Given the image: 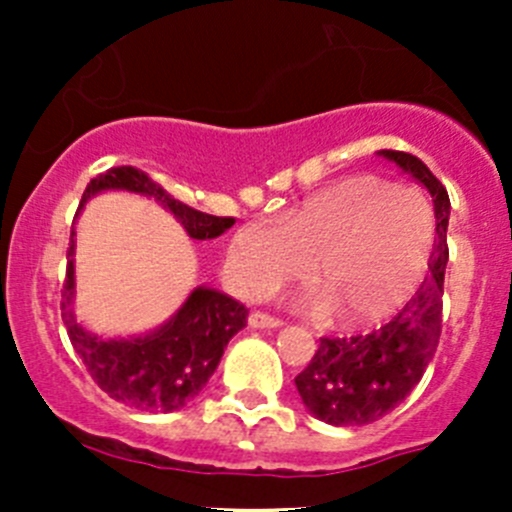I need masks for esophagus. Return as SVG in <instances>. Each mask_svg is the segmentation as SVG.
Here are the masks:
<instances>
[{
    "instance_id": "1",
    "label": "esophagus",
    "mask_w": 512,
    "mask_h": 512,
    "mask_svg": "<svg viewBox=\"0 0 512 512\" xmlns=\"http://www.w3.org/2000/svg\"><path fill=\"white\" fill-rule=\"evenodd\" d=\"M247 324H250L252 329H277L282 327V319L270 317V314L265 312H252L250 317H247Z\"/></svg>"
}]
</instances>
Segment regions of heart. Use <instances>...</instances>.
Returning <instances> with one entry per match:
<instances>
[{"instance_id":"obj_1","label":"heart","mask_w":512,"mask_h":512,"mask_svg":"<svg viewBox=\"0 0 512 512\" xmlns=\"http://www.w3.org/2000/svg\"><path fill=\"white\" fill-rule=\"evenodd\" d=\"M431 252L433 210L421 190L361 173L309 195L280 227L242 225L227 265L247 297L270 294L309 265V285L334 324L374 327L409 304Z\"/></svg>"}]
</instances>
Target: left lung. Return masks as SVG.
Wrapping results in <instances>:
<instances>
[{
	"label": "left lung",
	"mask_w": 512,
	"mask_h": 512,
	"mask_svg": "<svg viewBox=\"0 0 512 512\" xmlns=\"http://www.w3.org/2000/svg\"><path fill=\"white\" fill-rule=\"evenodd\" d=\"M379 156L431 193L436 240L426 280L391 322L366 337L319 339L317 354L294 379L309 414L332 426H366L394 411L416 389L441 337L451 200L421 158L404 151H379Z\"/></svg>",
	"instance_id": "1"
}]
</instances>
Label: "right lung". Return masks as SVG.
I'll return each mask as SVG.
<instances>
[{
    "label": "right lung",
    "mask_w": 512,
    "mask_h": 512,
    "mask_svg": "<svg viewBox=\"0 0 512 512\" xmlns=\"http://www.w3.org/2000/svg\"><path fill=\"white\" fill-rule=\"evenodd\" d=\"M126 190L163 205L193 240H215L235 225V218H215L188 208L153 183L143 170L121 165L96 175L84 190L79 210L98 193ZM79 215V213H76ZM76 230L66 252V282L61 319L76 354L94 381L118 404L146 414H170L205 389L218 369L232 337L247 324V309L230 294L213 287H195L178 312L151 332L128 337H101L76 319Z\"/></svg>",
    "instance_id": "add662e5"
}]
</instances>
